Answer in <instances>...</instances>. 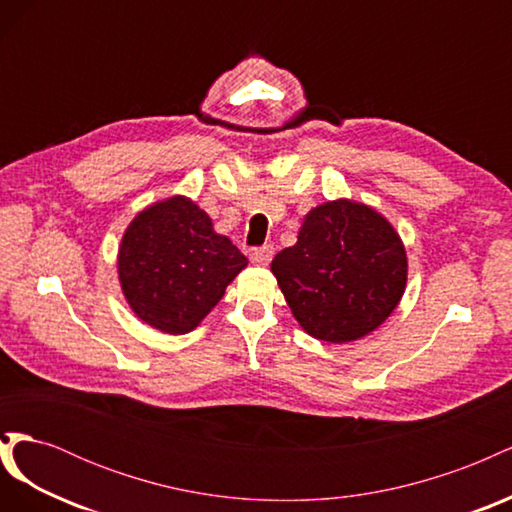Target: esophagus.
Segmentation results:
<instances>
[{
  "label": "esophagus",
  "instance_id": "1",
  "mask_svg": "<svg viewBox=\"0 0 512 512\" xmlns=\"http://www.w3.org/2000/svg\"><path fill=\"white\" fill-rule=\"evenodd\" d=\"M273 254H275L273 245H260V247H254V250L250 252V260L254 262V265H269Z\"/></svg>",
  "mask_w": 512,
  "mask_h": 512
}]
</instances>
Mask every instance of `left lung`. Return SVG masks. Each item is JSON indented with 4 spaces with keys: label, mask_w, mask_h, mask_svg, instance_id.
<instances>
[{
    "label": "left lung",
    "mask_w": 512,
    "mask_h": 512,
    "mask_svg": "<svg viewBox=\"0 0 512 512\" xmlns=\"http://www.w3.org/2000/svg\"><path fill=\"white\" fill-rule=\"evenodd\" d=\"M271 271L301 327L322 342L344 344L391 316L408 262L380 213L337 200L307 215L297 245L277 254Z\"/></svg>",
    "instance_id": "8db88e82"
}]
</instances>
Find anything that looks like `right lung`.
Instances as JSON below:
<instances>
[{"label":"right lung","instance_id":"1","mask_svg":"<svg viewBox=\"0 0 512 512\" xmlns=\"http://www.w3.org/2000/svg\"><path fill=\"white\" fill-rule=\"evenodd\" d=\"M247 265L209 215L188 198L138 213L119 250V280L136 316L170 335L188 333L224 297Z\"/></svg>","mask_w":512,"mask_h":512}]
</instances>
